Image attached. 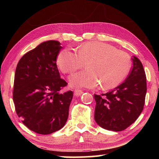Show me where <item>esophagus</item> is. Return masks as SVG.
Instances as JSON below:
<instances>
[{"instance_id": "obj_1", "label": "esophagus", "mask_w": 159, "mask_h": 159, "mask_svg": "<svg viewBox=\"0 0 159 159\" xmlns=\"http://www.w3.org/2000/svg\"><path fill=\"white\" fill-rule=\"evenodd\" d=\"M83 93V92L80 90H76L74 91V95L75 96H80V95H81Z\"/></svg>"}]
</instances>
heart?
I'll use <instances>...</instances> for the list:
<instances>
[{
	"label": "heart",
	"mask_w": 159,
	"mask_h": 159,
	"mask_svg": "<svg viewBox=\"0 0 159 159\" xmlns=\"http://www.w3.org/2000/svg\"><path fill=\"white\" fill-rule=\"evenodd\" d=\"M57 63L64 73H73L69 77L72 88H93L101 85L104 90L116 87L127 76L130 68L129 56L123 51L105 43L88 42L79 48L77 53L71 48H64L58 54Z\"/></svg>",
	"instance_id": "1"
}]
</instances>
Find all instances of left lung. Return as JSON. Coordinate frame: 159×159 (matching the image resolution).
Here are the masks:
<instances>
[{
    "instance_id": "1",
    "label": "left lung",
    "mask_w": 159,
    "mask_h": 159,
    "mask_svg": "<svg viewBox=\"0 0 159 159\" xmlns=\"http://www.w3.org/2000/svg\"><path fill=\"white\" fill-rule=\"evenodd\" d=\"M130 74L122 84L105 94H95V120L102 128L122 131L135 121L144 108L146 75L142 64L133 56Z\"/></svg>"
}]
</instances>
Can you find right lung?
<instances>
[{"mask_svg":"<svg viewBox=\"0 0 159 159\" xmlns=\"http://www.w3.org/2000/svg\"><path fill=\"white\" fill-rule=\"evenodd\" d=\"M62 48L57 41L42 43L21 57L15 74L13 102L19 117L35 133L48 134L62 128L69 116L73 92L66 85L56 60Z\"/></svg>","mask_w":159,"mask_h":159,"instance_id":"right-lung-1","label":"right lung"}]
</instances>
